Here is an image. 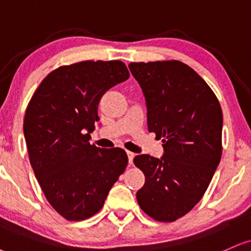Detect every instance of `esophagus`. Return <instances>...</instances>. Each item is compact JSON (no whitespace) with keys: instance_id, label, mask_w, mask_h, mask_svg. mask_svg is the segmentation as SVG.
<instances>
[{"instance_id":"esophagus-1","label":"esophagus","mask_w":251,"mask_h":251,"mask_svg":"<svg viewBox=\"0 0 251 251\" xmlns=\"http://www.w3.org/2000/svg\"><path fill=\"white\" fill-rule=\"evenodd\" d=\"M126 154H128V160H129V164H132V162H134L135 153H134V152H131V151H126Z\"/></svg>"}]
</instances>
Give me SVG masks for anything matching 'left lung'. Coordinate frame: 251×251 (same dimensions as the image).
Returning a JSON list of instances; mask_svg holds the SVG:
<instances>
[{
  "instance_id": "1",
  "label": "left lung",
  "mask_w": 251,
  "mask_h": 251,
  "mask_svg": "<svg viewBox=\"0 0 251 251\" xmlns=\"http://www.w3.org/2000/svg\"><path fill=\"white\" fill-rule=\"evenodd\" d=\"M148 107V129L162 138L164 156L140 154L145 182L137 202L145 214L173 222L187 214L208 187L222 154V109L207 82L179 60L130 63Z\"/></svg>"
}]
</instances>
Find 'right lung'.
<instances>
[{
	"instance_id": "right-lung-1",
	"label": "right lung",
	"mask_w": 251,
	"mask_h": 251,
	"mask_svg": "<svg viewBox=\"0 0 251 251\" xmlns=\"http://www.w3.org/2000/svg\"><path fill=\"white\" fill-rule=\"evenodd\" d=\"M120 60L79 61L48 74L27 103L23 130L29 159L50 205L69 221L100 211L128 165L120 148L89 143L98 106L108 89L129 78Z\"/></svg>"
}]
</instances>
